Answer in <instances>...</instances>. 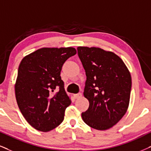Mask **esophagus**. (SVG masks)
Returning <instances> with one entry per match:
<instances>
[{"mask_svg": "<svg viewBox=\"0 0 151 151\" xmlns=\"http://www.w3.org/2000/svg\"><path fill=\"white\" fill-rule=\"evenodd\" d=\"M81 96H82L81 93H78V94H73V96H74V98H75V99H78V98L81 97Z\"/></svg>", "mask_w": 151, "mask_h": 151, "instance_id": "obj_1", "label": "esophagus"}]
</instances>
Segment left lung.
Segmentation results:
<instances>
[{
    "label": "left lung",
    "instance_id": "8db88e82",
    "mask_svg": "<svg viewBox=\"0 0 151 151\" xmlns=\"http://www.w3.org/2000/svg\"><path fill=\"white\" fill-rule=\"evenodd\" d=\"M77 50L87 76L83 94L90 102L82 118L94 129H108L127 112L132 88L130 73L112 52L99 47Z\"/></svg>",
    "mask_w": 151,
    "mask_h": 151
}]
</instances>
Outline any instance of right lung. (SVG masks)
I'll use <instances>...</instances> for the list:
<instances>
[{
  "label": "right lung",
  "mask_w": 151,
  "mask_h": 151,
  "mask_svg": "<svg viewBox=\"0 0 151 151\" xmlns=\"http://www.w3.org/2000/svg\"><path fill=\"white\" fill-rule=\"evenodd\" d=\"M73 47H44L26 56L18 68L15 96L19 109L35 129L49 132L63 122L71 101L60 76L63 64L75 55ZM59 87V91L55 89Z\"/></svg>",
  "instance_id": "add662e5"
}]
</instances>
